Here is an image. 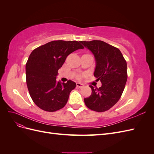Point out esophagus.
<instances>
[{
	"label": "esophagus",
	"mask_w": 154,
	"mask_h": 154,
	"mask_svg": "<svg viewBox=\"0 0 154 154\" xmlns=\"http://www.w3.org/2000/svg\"><path fill=\"white\" fill-rule=\"evenodd\" d=\"M76 86L78 87H79V88H82V87H83V85L82 84V83H76Z\"/></svg>",
	"instance_id": "esophagus-1"
}]
</instances>
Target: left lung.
<instances>
[{
	"mask_svg": "<svg viewBox=\"0 0 154 154\" xmlns=\"http://www.w3.org/2000/svg\"><path fill=\"white\" fill-rule=\"evenodd\" d=\"M80 42L94 54V76L102 84L98 88L90 85L92 93L84 99L85 104L96 112L108 110L119 101L124 91L127 80V62L119 49L103 41Z\"/></svg>",
	"mask_w": 154,
	"mask_h": 154,
	"instance_id": "obj_1",
	"label": "left lung"
}]
</instances>
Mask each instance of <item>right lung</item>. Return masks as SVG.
<instances>
[{
    "label": "right lung",
    "instance_id": "add662e5",
    "mask_svg": "<svg viewBox=\"0 0 154 154\" xmlns=\"http://www.w3.org/2000/svg\"><path fill=\"white\" fill-rule=\"evenodd\" d=\"M83 48L80 42L54 40L32 51L26 65V83L31 97L39 108L54 112L66 105L76 83L57 82L58 71L69 54Z\"/></svg>",
    "mask_w": 154,
    "mask_h": 154
}]
</instances>
